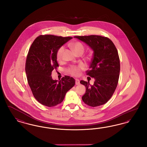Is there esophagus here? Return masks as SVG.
I'll return each mask as SVG.
<instances>
[{"instance_id":"esophagus-1","label":"esophagus","mask_w":147,"mask_h":147,"mask_svg":"<svg viewBox=\"0 0 147 147\" xmlns=\"http://www.w3.org/2000/svg\"><path fill=\"white\" fill-rule=\"evenodd\" d=\"M79 84H80V81H79V80L78 79H76V85H79Z\"/></svg>"}]
</instances>
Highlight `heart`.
Listing matches in <instances>:
<instances>
[{
  "instance_id": "1",
  "label": "heart",
  "mask_w": 147,
  "mask_h": 147,
  "mask_svg": "<svg viewBox=\"0 0 147 147\" xmlns=\"http://www.w3.org/2000/svg\"><path fill=\"white\" fill-rule=\"evenodd\" d=\"M70 47L74 51L76 54L83 55L85 51V47L83 45L81 42L77 41L73 42L70 43ZM64 52V47L61 46L57 52V60L60 61L63 59V54ZM85 68V66L84 64L80 63L78 65H70V67L67 69V71L73 76H77L80 73V70H83Z\"/></svg>"
}]
</instances>
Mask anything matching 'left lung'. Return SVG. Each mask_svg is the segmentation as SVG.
<instances>
[{"instance_id": "left-lung-1", "label": "left lung", "mask_w": 147, "mask_h": 147, "mask_svg": "<svg viewBox=\"0 0 147 147\" xmlns=\"http://www.w3.org/2000/svg\"><path fill=\"white\" fill-rule=\"evenodd\" d=\"M74 37L86 43L94 51L90 70L86 71V74L95 80L93 85L89 82H80L86 87L82 100L91 107L104 105L112 97L118 84L120 71L118 51L112 41L106 37L90 35Z\"/></svg>"}]
</instances>
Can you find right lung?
Listing matches in <instances>:
<instances>
[{"label": "right lung", "instance_id": "right-lung-1", "mask_svg": "<svg viewBox=\"0 0 147 147\" xmlns=\"http://www.w3.org/2000/svg\"><path fill=\"white\" fill-rule=\"evenodd\" d=\"M71 37L40 35L32 42L26 57L25 71L34 96L42 105L53 107L61 104L67 92L75 85V79L65 76L53 80L51 73L59 65L57 52Z\"/></svg>", "mask_w": 147, "mask_h": 147}]
</instances>
